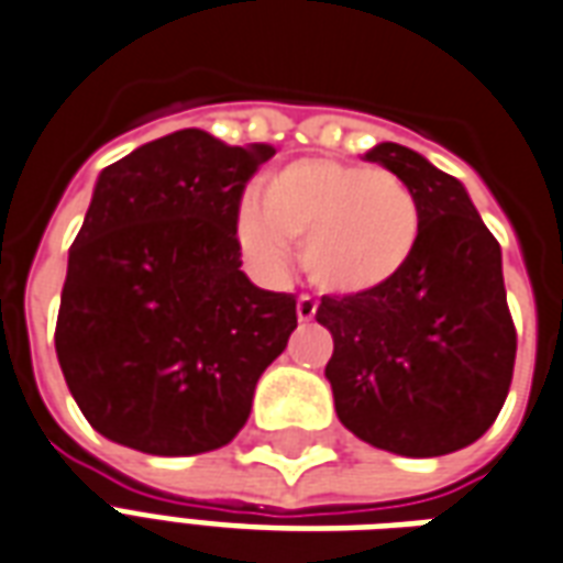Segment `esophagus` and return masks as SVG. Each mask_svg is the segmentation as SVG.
<instances>
[{
	"label": "esophagus",
	"mask_w": 563,
	"mask_h": 563,
	"mask_svg": "<svg viewBox=\"0 0 563 563\" xmlns=\"http://www.w3.org/2000/svg\"><path fill=\"white\" fill-rule=\"evenodd\" d=\"M314 314H318V302H314L311 297H299L297 299V318H299V321L309 323Z\"/></svg>",
	"instance_id": "esophagus-1"
}]
</instances>
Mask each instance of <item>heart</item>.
Instances as JSON below:
<instances>
[{
  "label": "heart",
  "instance_id": "heart-1",
  "mask_svg": "<svg viewBox=\"0 0 563 563\" xmlns=\"http://www.w3.org/2000/svg\"><path fill=\"white\" fill-rule=\"evenodd\" d=\"M422 212L396 174L335 158H297L264 176L261 197L236 209V240L254 269L282 276L290 242L299 264L332 297H372L411 266Z\"/></svg>",
  "mask_w": 563,
  "mask_h": 563
}]
</instances>
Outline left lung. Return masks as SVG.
<instances>
[{
	"mask_svg": "<svg viewBox=\"0 0 563 563\" xmlns=\"http://www.w3.org/2000/svg\"><path fill=\"white\" fill-rule=\"evenodd\" d=\"M411 188L422 212L420 249L387 290L321 297L332 332L327 380L344 429L366 444L432 459L489 432L516 363L500 245L465 186L420 152L377 143L366 152Z\"/></svg>",
	"mask_w": 563,
	"mask_h": 563,
	"instance_id": "obj_1",
	"label": "left lung"
}]
</instances>
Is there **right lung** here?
<instances>
[{
	"mask_svg": "<svg viewBox=\"0 0 563 563\" xmlns=\"http://www.w3.org/2000/svg\"><path fill=\"white\" fill-rule=\"evenodd\" d=\"M269 143L200 129L98 174L68 252L56 356L89 426L150 455L231 444L297 330V299L249 282L236 209Z\"/></svg>",
	"mask_w": 563,
	"mask_h": 563,
	"instance_id": "add662e5",
	"label": "right lung"
}]
</instances>
